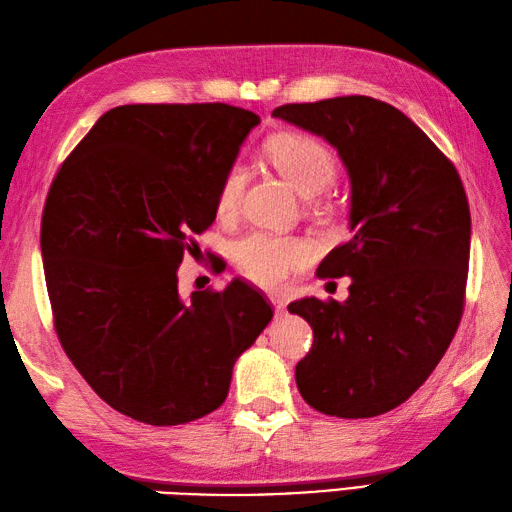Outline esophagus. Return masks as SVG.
Here are the masks:
<instances>
[{"label":"esophagus","mask_w":512,"mask_h":512,"mask_svg":"<svg viewBox=\"0 0 512 512\" xmlns=\"http://www.w3.org/2000/svg\"><path fill=\"white\" fill-rule=\"evenodd\" d=\"M271 304H274V309L278 313H285L287 311V300L282 298V295H271Z\"/></svg>","instance_id":"1"}]
</instances>
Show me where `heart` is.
I'll use <instances>...</instances> for the list:
<instances>
[{"label": "heart", "mask_w": 512, "mask_h": 512, "mask_svg": "<svg viewBox=\"0 0 512 512\" xmlns=\"http://www.w3.org/2000/svg\"><path fill=\"white\" fill-rule=\"evenodd\" d=\"M265 155L276 173L302 197L320 195L333 184L337 175V160L331 149L306 133L285 131L271 135L265 144ZM245 179V168L238 164L225 173L217 192V212L221 217H227L238 208ZM234 254L245 278L265 289H278L295 271L311 263L315 247L309 238L302 236L252 232L236 243Z\"/></svg>", "instance_id": "heart-1"}]
</instances>
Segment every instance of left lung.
<instances>
[{
  "instance_id": "left-lung-1",
  "label": "left lung",
  "mask_w": 512,
  "mask_h": 512,
  "mask_svg": "<svg viewBox=\"0 0 512 512\" xmlns=\"http://www.w3.org/2000/svg\"><path fill=\"white\" fill-rule=\"evenodd\" d=\"M333 144L350 177V241L317 276H350L346 302L289 304L313 328L295 383L317 412L370 418L427 381L458 331L471 212L456 166L403 111L370 96L274 109Z\"/></svg>"
}]
</instances>
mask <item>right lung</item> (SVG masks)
<instances>
[{
	"mask_svg": "<svg viewBox=\"0 0 512 512\" xmlns=\"http://www.w3.org/2000/svg\"><path fill=\"white\" fill-rule=\"evenodd\" d=\"M258 122L223 102L122 105L50 186L41 256L56 335L100 399L140 423L184 425L221 407L236 359L274 317L238 278L188 300L177 287Z\"/></svg>",
	"mask_w": 512,
	"mask_h": 512,
	"instance_id": "add662e5",
	"label": "right lung"
}]
</instances>
